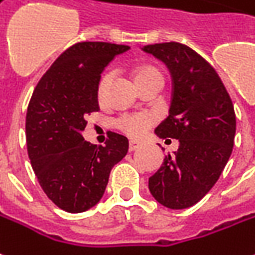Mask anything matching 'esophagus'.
<instances>
[{
	"mask_svg": "<svg viewBox=\"0 0 255 255\" xmlns=\"http://www.w3.org/2000/svg\"><path fill=\"white\" fill-rule=\"evenodd\" d=\"M139 146L140 143L138 140H129V147H128V149H129V152H133V150H136Z\"/></svg>",
	"mask_w": 255,
	"mask_h": 255,
	"instance_id": "1",
	"label": "esophagus"
}]
</instances>
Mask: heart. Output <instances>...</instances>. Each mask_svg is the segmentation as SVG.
<instances>
[{
	"label": "heart",
	"mask_w": 255,
	"mask_h": 255,
	"mask_svg": "<svg viewBox=\"0 0 255 255\" xmlns=\"http://www.w3.org/2000/svg\"><path fill=\"white\" fill-rule=\"evenodd\" d=\"M147 77H160L163 78V74L160 73L158 69L153 67V66H142L136 72H135V80H142V78ZM115 78V72L109 70L106 72L99 81V87H98V94L101 99H105L108 97L110 84ZM154 124V116L150 113H131V115H124L117 119V127L122 131L129 135V136H142L143 133L152 127Z\"/></svg>",
	"instance_id": "b5f03b06"
}]
</instances>
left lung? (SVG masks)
Wrapping results in <instances>:
<instances>
[{"mask_svg":"<svg viewBox=\"0 0 255 255\" xmlns=\"http://www.w3.org/2000/svg\"><path fill=\"white\" fill-rule=\"evenodd\" d=\"M164 62L172 77L170 115L154 129L160 138L179 140L149 178V190L171 210L192 207L218 181L231 157L236 132L233 103L207 60L179 42L145 45Z\"/></svg>","mask_w":255,"mask_h":255,"instance_id":"1","label":"left lung"}]
</instances>
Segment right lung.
<instances>
[{"label":"right lung","mask_w":255,"mask_h":255,"mask_svg":"<svg viewBox=\"0 0 255 255\" xmlns=\"http://www.w3.org/2000/svg\"><path fill=\"white\" fill-rule=\"evenodd\" d=\"M128 45L77 42L41 77L26 115L31 167L45 195L67 213H83L102 199L112 168L128 152V139L112 132L102 145L83 138L85 117L99 110L101 74Z\"/></svg>","instance_id":"obj_1"}]
</instances>
